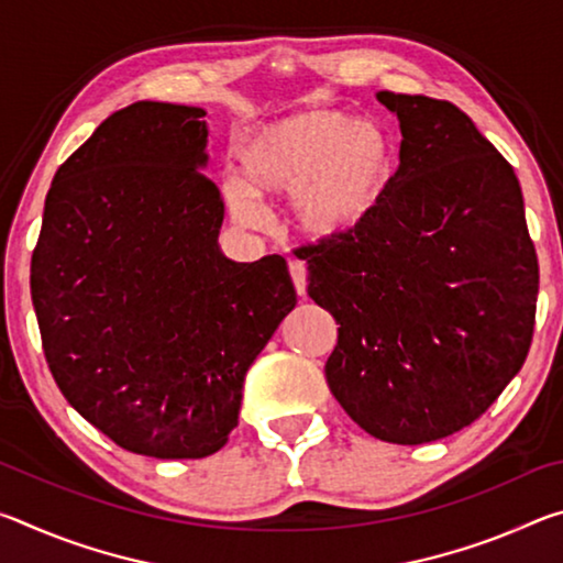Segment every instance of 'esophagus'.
Wrapping results in <instances>:
<instances>
[{
  "label": "esophagus",
  "instance_id": "esophagus-1",
  "mask_svg": "<svg viewBox=\"0 0 563 563\" xmlns=\"http://www.w3.org/2000/svg\"><path fill=\"white\" fill-rule=\"evenodd\" d=\"M288 271H290V278H292V285H295V292L305 295V288H308V268H305V263L290 261Z\"/></svg>",
  "mask_w": 563,
  "mask_h": 563
}]
</instances>
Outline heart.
Returning a JSON list of instances; mask_svg holds the SVG:
<instances>
[{"label": "heart", "instance_id": "obj_1", "mask_svg": "<svg viewBox=\"0 0 563 563\" xmlns=\"http://www.w3.org/2000/svg\"><path fill=\"white\" fill-rule=\"evenodd\" d=\"M243 178L221 186L235 223L261 216L258 198L290 196L292 218L310 238H340L369 221L395 178V146L375 121L318 109L265 123L241 146Z\"/></svg>", "mask_w": 563, "mask_h": 563}]
</instances>
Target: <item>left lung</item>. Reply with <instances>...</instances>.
<instances>
[{"label": "left lung", "mask_w": 563, "mask_h": 563, "mask_svg": "<svg viewBox=\"0 0 563 563\" xmlns=\"http://www.w3.org/2000/svg\"><path fill=\"white\" fill-rule=\"evenodd\" d=\"M399 168L357 231L308 243V295L338 322L330 393L367 434L424 444L470 427L529 355L539 261L507 158L450 101L379 91Z\"/></svg>", "instance_id": "left-lung-1"}]
</instances>
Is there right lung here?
Here are the masks:
<instances>
[{
    "label": "right lung",
    "instance_id": "obj_1",
    "mask_svg": "<svg viewBox=\"0 0 563 563\" xmlns=\"http://www.w3.org/2000/svg\"><path fill=\"white\" fill-rule=\"evenodd\" d=\"M206 111L136 101L64 161L32 253L46 365L121 450L201 460L238 424L243 379L295 308L283 255L218 251Z\"/></svg>",
    "mask_w": 563,
    "mask_h": 563
}]
</instances>
